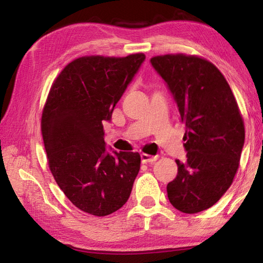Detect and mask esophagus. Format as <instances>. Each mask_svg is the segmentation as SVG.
I'll use <instances>...</instances> for the list:
<instances>
[{
    "label": "esophagus",
    "instance_id": "esophagus-1",
    "mask_svg": "<svg viewBox=\"0 0 263 263\" xmlns=\"http://www.w3.org/2000/svg\"><path fill=\"white\" fill-rule=\"evenodd\" d=\"M141 162L142 163H147V162H154V161H157V160L159 159V157L158 155H149V154H146V153H142L141 155Z\"/></svg>",
    "mask_w": 263,
    "mask_h": 263
}]
</instances>
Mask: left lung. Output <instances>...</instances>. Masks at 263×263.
Listing matches in <instances>:
<instances>
[{"label":"left lung","instance_id":"left-lung-1","mask_svg":"<svg viewBox=\"0 0 263 263\" xmlns=\"http://www.w3.org/2000/svg\"><path fill=\"white\" fill-rule=\"evenodd\" d=\"M167 82L186 128L185 161L167 185L172 205L184 213L211 208L233 182L245 142V124L224 75L198 55L183 53L151 59Z\"/></svg>","mask_w":263,"mask_h":263}]
</instances>
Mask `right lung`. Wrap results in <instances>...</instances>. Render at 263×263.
Listing matches in <instances>:
<instances>
[{
    "mask_svg": "<svg viewBox=\"0 0 263 263\" xmlns=\"http://www.w3.org/2000/svg\"><path fill=\"white\" fill-rule=\"evenodd\" d=\"M144 53L86 55L70 61L53 81L42 114V135L53 177L83 212L104 217L130 197L140 169L138 152H105L110 121Z\"/></svg>",
    "mask_w": 263,
    "mask_h": 263,
    "instance_id": "1",
    "label": "right lung"
}]
</instances>
